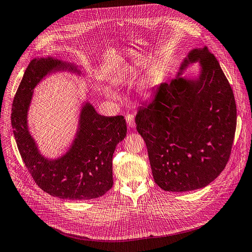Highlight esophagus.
<instances>
[{
  "label": "esophagus",
  "mask_w": 252,
  "mask_h": 252,
  "mask_svg": "<svg viewBox=\"0 0 252 252\" xmlns=\"http://www.w3.org/2000/svg\"><path fill=\"white\" fill-rule=\"evenodd\" d=\"M125 119H126V122H127V125L128 127L130 128H134L135 127V118L133 115H126L125 116Z\"/></svg>",
  "instance_id": "34e87169"
}]
</instances>
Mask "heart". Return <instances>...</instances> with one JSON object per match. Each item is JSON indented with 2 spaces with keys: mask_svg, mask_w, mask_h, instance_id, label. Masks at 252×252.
<instances>
[{
  "mask_svg": "<svg viewBox=\"0 0 252 252\" xmlns=\"http://www.w3.org/2000/svg\"><path fill=\"white\" fill-rule=\"evenodd\" d=\"M104 92H105V94H106V95L108 96V98H110V99H116V98H117V94H116V92H114L111 89H107L106 88L104 90Z\"/></svg>",
  "mask_w": 252,
  "mask_h": 252,
  "instance_id": "1",
  "label": "heart"
}]
</instances>
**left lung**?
Wrapping results in <instances>:
<instances>
[{
    "instance_id": "left-lung-1",
    "label": "left lung",
    "mask_w": 252,
    "mask_h": 252,
    "mask_svg": "<svg viewBox=\"0 0 252 252\" xmlns=\"http://www.w3.org/2000/svg\"><path fill=\"white\" fill-rule=\"evenodd\" d=\"M198 63L195 76L182 73ZM135 118L154 182L168 191H188L214 181L229 159L236 130L233 91L207 47L185 57L176 79L156 87Z\"/></svg>"
}]
</instances>
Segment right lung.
<instances>
[{"label": "right lung", "instance_id": "add662e5", "mask_svg": "<svg viewBox=\"0 0 252 252\" xmlns=\"http://www.w3.org/2000/svg\"><path fill=\"white\" fill-rule=\"evenodd\" d=\"M57 72L87 75L83 66L54 56L33 59L13 102L11 120L16 143L35 183L49 195L64 200L99 198L113 186V153L126 136V121L123 116H102L84 101L70 145L60 157H45L30 132L28 114L35 88Z\"/></svg>", "mask_w": 252, "mask_h": 252}]
</instances>
